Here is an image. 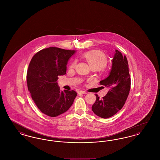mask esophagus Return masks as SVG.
I'll list each match as a JSON object with an SVG mask.
<instances>
[{
  "instance_id": "1",
  "label": "esophagus",
  "mask_w": 160,
  "mask_h": 160,
  "mask_svg": "<svg viewBox=\"0 0 160 160\" xmlns=\"http://www.w3.org/2000/svg\"><path fill=\"white\" fill-rule=\"evenodd\" d=\"M78 93H79V94H86L87 92L84 91H79L78 92Z\"/></svg>"
}]
</instances>
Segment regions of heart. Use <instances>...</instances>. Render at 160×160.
<instances>
[{
	"mask_svg": "<svg viewBox=\"0 0 160 160\" xmlns=\"http://www.w3.org/2000/svg\"><path fill=\"white\" fill-rule=\"evenodd\" d=\"M84 57L91 67H95L98 69L102 68L106 65L107 63L106 55L98 50H92L86 52L84 54ZM76 61L74 60L71 62L70 67L71 68H74L76 65Z\"/></svg>",
	"mask_w": 160,
	"mask_h": 160,
	"instance_id": "1",
	"label": "heart"
}]
</instances>
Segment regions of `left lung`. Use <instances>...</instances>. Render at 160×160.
<instances>
[{
  "instance_id": "1",
  "label": "left lung",
  "mask_w": 160,
  "mask_h": 160,
  "mask_svg": "<svg viewBox=\"0 0 160 160\" xmlns=\"http://www.w3.org/2000/svg\"><path fill=\"white\" fill-rule=\"evenodd\" d=\"M99 83L108 88L109 91L102 99L95 94L97 99L92 110L97 116L107 119L122 108L128 98L131 87L127 59L118 50H115L112 68L108 76L100 81Z\"/></svg>"
}]
</instances>
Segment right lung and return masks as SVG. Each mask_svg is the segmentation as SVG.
<instances>
[{
    "mask_svg": "<svg viewBox=\"0 0 160 160\" xmlns=\"http://www.w3.org/2000/svg\"><path fill=\"white\" fill-rule=\"evenodd\" d=\"M76 52L49 47L35 54L27 72L28 90L42 113L56 117L68 111L76 97L74 91L60 90L58 77L66 74L69 59Z\"/></svg>",
    "mask_w": 160,
    "mask_h": 160,
    "instance_id": "add662e5",
    "label": "right lung"
}]
</instances>
